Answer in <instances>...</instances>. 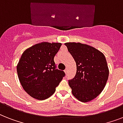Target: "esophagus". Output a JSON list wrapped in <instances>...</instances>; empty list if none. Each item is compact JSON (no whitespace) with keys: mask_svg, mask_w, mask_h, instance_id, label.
I'll use <instances>...</instances> for the list:
<instances>
[{"mask_svg":"<svg viewBox=\"0 0 123 123\" xmlns=\"http://www.w3.org/2000/svg\"><path fill=\"white\" fill-rule=\"evenodd\" d=\"M64 72H65L66 74H67V73H68V69L67 68H66L65 69V70H64Z\"/></svg>","mask_w":123,"mask_h":123,"instance_id":"1","label":"esophagus"}]
</instances>
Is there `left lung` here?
Instances as JSON below:
<instances>
[{
	"label": "left lung",
	"instance_id": "1",
	"mask_svg": "<svg viewBox=\"0 0 123 123\" xmlns=\"http://www.w3.org/2000/svg\"><path fill=\"white\" fill-rule=\"evenodd\" d=\"M75 60L77 73L68 81L72 94L82 102L96 98L105 87L109 70L105 55L92 46L80 43H66Z\"/></svg>",
	"mask_w": 123,
	"mask_h": 123
}]
</instances>
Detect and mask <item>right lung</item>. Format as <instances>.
<instances>
[{
  "label": "right lung",
  "instance_id": "obj_1",
  "mask_svg": "<svg viewBox=\"0 0 123 123\" xmlns=\"http://www.w3.org/2000/svg\"><path fill=\"white\" fill-rule=\"evenodd\" d=\"M61 43L42 42L26 49L19 60L16 70L25 91L33 98L43 100L50 97L64 77L55 69L54 59Z\"/></svg>",
  "mask_w": 123,
  "mask_h": 123
}]
</instances>
